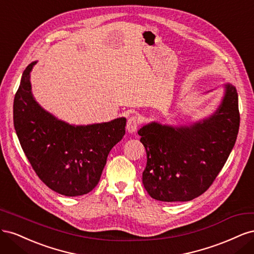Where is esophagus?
Returning <instances> with one entry per match:
<instances>
[{"instance_id":"obj_1","label":"esophagus","mask_w":254,"mask_h":254,"mask_svg":"<svg viewBox=\"0 0 254 254\" xmlns=\"http://www.w3.org/2000/svg\"><path fill=\"white\" fill-rule=\"evenodd\" d=\"M140 124V120L139 118L136 117V115H132L131 118L128 119V122H127V131L129 133H132V132H135L136 129H137V126H139Z\"/></svg>"}]
</instances>
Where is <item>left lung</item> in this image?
<instances>
[{
    "label": "left lung",
    "instance_id": "8db88e82",
    "mask_svg": "<svg viewBox=\"0 0 254 254\" xmlns=\"http://www.w3.org/2000/svg\"><path fill=\"white\" fill-rule=\"evenodd\" d=\"M240 128L238 95L225 84L220 106L211 117L190 126L151 122L137 133L146 149L143 184L156 200L190 201L216 179L234 147Z\"/></svg>",
    "mask_w": 254,
    "mask_h": 254
}]
</instances>
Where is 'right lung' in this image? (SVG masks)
Segmentation results:
<instances>
[{
	"label": "right lung",
	"instance_id": "1",
	"mask_svg": "<svg viewBox=\"0 0 254 254\" xmlns=\"http://www.w3.org/2000/svg\"><path fill=\"white\" fill-rule=\"evenodd\" d=\"M22 74L13 101V125L33 170L51 190L64 196H81L101 179L110 150L125 135L126 119L74 126L45 111L32 93L30 72Z\"/></svg>",
	"mask_w": 254,
	"mask_h": 254
}]
</instances>
